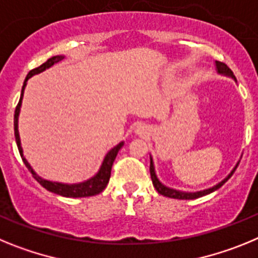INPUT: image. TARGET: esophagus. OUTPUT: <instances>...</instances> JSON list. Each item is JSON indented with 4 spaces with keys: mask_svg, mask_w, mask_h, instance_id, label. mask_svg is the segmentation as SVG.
Instances as JSON below:
<instances>
[{
    "mask_svg": "<svg viewBox=\"0 0 258 258\" xmlns=\"http://www.w3.org/2000/svg\"><path fill=\"white\" fill-rule=\"evenodd\" d=\"M149 133H150V129L146 124H140L136 127V134H138V136L143 137V136H147Z\"/></svg>",
    "mask_w": 258,
    "mask_h": 258,
    "instance_id": "1",
    "label": "esophagus"
}]
</instances>
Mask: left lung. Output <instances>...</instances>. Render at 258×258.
<instances>
[{
  "label": "left lung",
  "instance_id": "1",
  "mask_svg": "<svg viewBox=\"0 0 258 258\" xmlns=\"http://www.w3.org/2000/svg\"><path fill=\"white\" fill-rule=\"evenodd\" d=\"M214 67H216V71H217L218 75H222V76H226V77H231V79L236 83V79H235V76H234V74H232V71L230 70V68L227 67L225 63H221V61H214ZM238 165H239V160H238V163L235 164V166H234V168L231 169V172H230L229 174H227L226 177L222 179V181H220L218 183H216L214 186H212V187L206 188V190H200V191H182V190H177V188L169 187V186L164 184L163 182L159 179V177H157V174H156V170H155L154 159H152V156L150 155V173H151V179H152V184H154V187L156 188V191L160 194V195H164V197H166V198H173V199L192 200V199H198V198L204 197V195H208V194L218 190V188H220L221 186H222V184L225 183V182H226L232 174H234V172H235L236 166Z\"/></svg>",
  "mask_w": 258,
  "mask_h": 258
}]
</instances>
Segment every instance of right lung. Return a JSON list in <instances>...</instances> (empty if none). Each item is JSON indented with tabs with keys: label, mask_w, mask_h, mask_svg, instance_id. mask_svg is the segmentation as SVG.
<instances>
[{
	"label": "right lung",
	"mask_w": 258,
	"mask_h": 258,
	"mask_svg": "<svg viewBox=\"0 0 258 258\" xmlns=\"http://www.w3.org/2000/svg\"><path fill=\"white\" fill-rule=\"evenodd\" d=\"M64 55H54L50 59H47L44 64H41L40 67L32 70L28 75H27L26 80H24V84H23L22 88V94H20L19 103H18L17 108H15V115H14V132H15V141H17L18 150H19V154L22 156L23 161L26 164V166L28 168L29 172L33 174L37 182H40L41 186H44L47 191L50 192H54L56 195H60V197L66 198H86V197H94L97 194L102 192V191L106 188L107 183L109 181V177H111V168H112V164L116 159V155L120 151L122 146H124V141L118 142L117 145L113 146L112 149L109 150L103 157V161H102L101 166L98 172L95 173L93 177L85 179L83 182H77V183H63V182H56V181H50V179L44 178L41 177L40 174L35 172V169L32 168L31 164L28 163V160L26 159L24 154H23V147L22 142H20V136H19V115H20V108H22V102H23V95H24V90H26L27 83L32 76L35 75L41 74L44 71L49 70L50 67H52L54 64L61 61L64 59Z\"/></svg>",
	"instance_id": "add662e5"
}]
</instances>
